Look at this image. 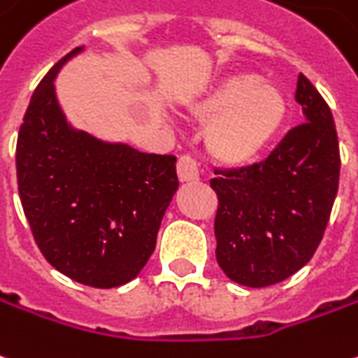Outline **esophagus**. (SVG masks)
I'll list each match as a JSON object with an SVG mask.
<instances>
[{"label": "esophagus", "mask_w": 358, "mask_h": 358, "mask_svg": "<svg viewBox=\"0 0 358 358\" xmlns=\"http://www.w3.org/2000/svg\"><path fill=\"white\" fill-rule=\"evenodd\" d=\"M178 178L180 182H196L199 180V166L197 161L189 155H184L178 159Z\"/></svg>", "instance_id": "1"}]
</instances>
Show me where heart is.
I'll use <instances>...</instances> for the list:
<instances>
[{
  "label": "heart",
  "instance_id": "heart-1",
  "mask_svg": "<svg viewBox=\"0 0 358 358\" xmlns=\"http://www.w3.org/2000/svg\"><path fill=\"white\" fill-rule=\"evenodd\" d=\"M187 112L209 124L205 145L215 161L246 166L273 143L287 118V102L275 85L250 73H232L189 102Z\"/></svg>",
  "mask_w": 358,
  "mask_h": 358
}]
</instances>
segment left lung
<instances>
[{"label":"left lung","instance_id":"8db88e82","mask_svg":"<svg viewBox=\"0 0 358 358\" xmlns=\"http://www.w3.org/2000/svg\"><path fill=\"white\" fill-rule=\"evenodd\" d=\"M296 102L304 124L292 127L266 161L215 171L217 262L234 283H281L314 256L339 186V143L331 110L304 75Z\"/></svg>","mask_w":358,"mask_h":358}]
</instances>
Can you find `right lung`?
Masks as SVG:
<instances>
[{"label": "right lung", "mask_w": 358, "mask_h": 358, "mask_svg": "<svg viewBox=\"0 0 358 358\" xmlns=\"http://www.w3.org/2000/svg\"><path fill=\"white\" fill-rule=\"evenodd\" d=\"M83 48L62 57L32 94L17 139V184L50 266L77 283L112 289L136 279L153 254L178 189L176 157L108 143L67 124L54 81Z\"/></svg>", "instance_id": "right-lung-1"}]
</instances>
